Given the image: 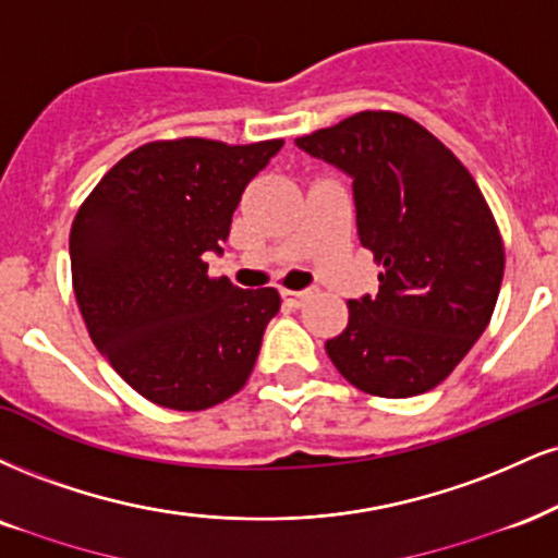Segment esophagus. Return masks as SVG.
I'll return each mask as SVG.
<instances>
[{"mask_svg":"<svg viewBox=\"0 0 558 558\" xmlns=\"http://www.w3.org/2000/svg\"><path fill=\"white\" fill-rule=\"evenodd\" d=\"M312 293L314 291H288V288H283V291H280V296H283L288 306H301L306 299H312Z\"/></svg>","mask_w":558,"mask_h":558,"instance_id":"obj_1","label":"esophagus"}]
</instances>
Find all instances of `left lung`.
<instances>
[{"label": "left lung", "instance_id": "obj_1", "mask_svg": "<svg viewBox=\"0 0 558 558\" xmlns=\"http://www.w3.org/2000/svg\"><path fill=\"white\" fill-rule=\"evenodd\" d=\"M296 145L353 179L359 239L381 267L379 293L348 301V327L327 355L361 392H428L499 299L505 244L492 207L458 156L402 113H353Z\"/></svg>", "mask_w": 558, "mask_h": 558}]
</instances>
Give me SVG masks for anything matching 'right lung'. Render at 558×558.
<instances>
[{
	"label": "right lung",
	"instance_id": "obj_1",
	"mask_svg": "<svg viewBox=\"0 0 558 558\" xmlns=\"http://www.w3.org/2000/svg\"><path fill=\"white\" fill-rule=\"evenodd\" d=\"M280 147L158 140L80 205L70 231L80 314L113 372L160 408L205 411L250 379L280 296L210 278L205 257L223 252L241 194Z\"/></svg>",
	"mask_w": 558,
	"mask_h": 558
}]
</instances>
